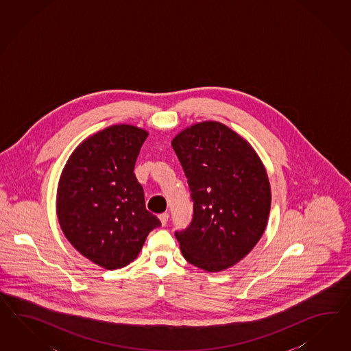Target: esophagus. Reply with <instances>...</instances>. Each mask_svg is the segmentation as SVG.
<instances>
[{"label":"esophagus","instance_id":"1","mask_svg":"<svg viewBox=\"0 0 351 351\" xmlns=\"http://www.w3.org/2000/svg\"><path fill=\"white\" fill-rule=\"evenodd\" d=\"M169 217H170V215H169L167 212L161 213V215L158 216V218H160V221H161V223L163 226H166V223H167V221H169Z\"/></svg>","mask_w":351,"mask_h":351}]
</instances>
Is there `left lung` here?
<instances>
[{
  "label": "left lung",
  "instance_id": "obj_1",
  "mask_svg": "<svg viewBox=\"0 0 351 351\" xmlns=\"http://www.w3.org/2000/svg\"><path fill=\"white\" fill-rule=\"evenodd\" d=\"M171 144L193 200L189 226L175 231L182 256L208 272L237 265L267 226L271 188L262 162L247 141L216 121L195 123Z\"/></svg>",
  "mask_w": 351,
  "mask_h": 351
}]
</instances>
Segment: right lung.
<instances>
[{
    "mask_svg": "<svg viewBox=\"0 0 351 351\" xmlns=\"http://www.w3.org/2000/svg\"><path fill=\"white\" fill-rule=\"evenodd\" d=\"M148 133L114 125L89 136L70 156L57 190V217L70 244L106 269L133 262L161 221L145 208L134 173Z\"/></svg>",
    "mask_w": 351,
    "mask_h": 351,
    "instance_id": "add662e5",
    "label": "right lung"
}]
</instances>
